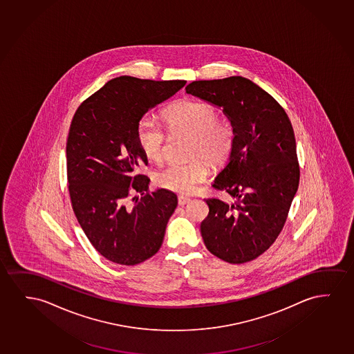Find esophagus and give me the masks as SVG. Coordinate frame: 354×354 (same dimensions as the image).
Here are the masks:
<instances>
[{
    "instance_id": "esophagus-1",
    "label": "esophagus",
    "mask_w": 354,
    "mask_h": 354,
    "mask_svg": "<svg viewBox=\"0 0 354 354\" xmlns=\"http://www.w3.org/2000/svg\"><path fill=\"white\" fill-rule=\"evenodd\" d=\"M189 201V198H187V196H180V198H178V205H180V206H185V205L188 204Z\"/></svg>"
}]
</instances>
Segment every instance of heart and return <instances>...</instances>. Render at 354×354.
I'll list each match as a JSON object with an SVG mask.
<instances>
[{"instance_id": "heart-1", "label": "heart", "mask_w": 354, "mask_h": 354, "mask_svg": "<svg viewBox=\"0 0 354 354\" xmlns=\"http://www.w3.org/2000/svg\"><path fill=\"white\" fill-rule=\"evenodd\" d=\"M165 122L174 133L192 136L189 154L200 156L219 166L230 156L234 145L235 131L228 120L218 119L214 105L185 100L165 110ZM137 142L148 159L159 161L165 154L167 132L156 120L145 115L137 124ZM209 174V166L201 159L187 164L171 162L156 174V182L165 189L189 194Z\"/></svg>"}]
</instances>
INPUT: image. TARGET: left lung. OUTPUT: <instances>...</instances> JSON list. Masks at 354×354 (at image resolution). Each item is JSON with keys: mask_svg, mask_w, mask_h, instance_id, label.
<instances>
[{"mask_svg": "<svg viewBox=\"0 0 354 354\" xmlns=\"http://www.w3.org/2000/svg\"><path fill=\"white\" fill-rule=\"evenodd\" d=\"M185 92L222 108L235 131L228 164L214 183L234 203L206 199L205 246L228 263L249 262L278 238L299 188L292 124L272 95L241 76L193 81Z\"/></svg>", "mask_w": 354, "mask_h": 354, "instance_id": "1", "label": "left lung"}]
</instances>
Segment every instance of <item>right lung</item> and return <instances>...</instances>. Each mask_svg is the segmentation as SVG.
<instances>
[{
  "instance_id": "obj_1",
  "label": "right lung",
  "mask_w": 354,
  "mask_h": 354,
  "mask_svg": "<svg viewBox=\"0 0 354 354\" xmlns=\"http://www.w3.org/2000/svg\"><path fill=\"white\" fill-rule=\"evenodd\" d=\"M185 85L115 77L77 108L70 124L66 169L73 209L91 244L114 263L135 266L154 256L177 207L172 192L149 193V178L140 174L148 159L136 132L148 110ZM131 191L146 194L129 205Z\"/></svg>"
}]
</instances>
